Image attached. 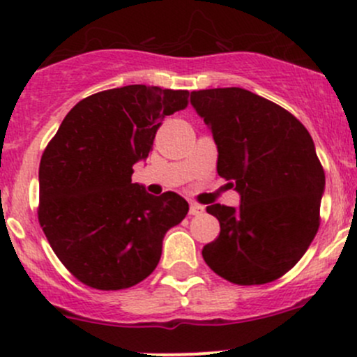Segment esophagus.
I'll return each instance as SVG.
<instances>
[{
    "mask_svg": "<svg viewBox=\"0 0 357 357\" xmlns=\"http://www.w3.org/2000/svg\"><path fill=\"white\" fill-rule=\"evenodd\" d=\"M203 206L198 205V203H190V215H199L203 213Z\"/></svg>",
    "mask_w": 357,
    "mask_h": 357,
    "instance_id": "34e87169",
    "label": "esophagus"
}]
</instances>
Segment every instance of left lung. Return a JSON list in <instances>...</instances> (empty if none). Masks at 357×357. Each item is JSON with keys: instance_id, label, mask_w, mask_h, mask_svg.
<instances>
[{"instance_id": "obj_1", "label": "left lung", "mask_w": 357, "mask_h": 357, "mask_svg": "<svg viewBox=\"0 0 357 357\" xmlns=\"http://www.w3.org/2000/svg\"><path fill=\"white\" fill-rule=\"evenodd\" d=\"M217 144V171L241 205L206 206L220 236L206 264L236 284H264L301 259L319 230L325 174L310 134L291 113L242 88L191 93Z\"/></svg>"}]
</instances>
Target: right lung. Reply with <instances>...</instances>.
<instances>
[{"instance_id":"obj_1","label":"right lung","mask_w":357,"mask_h":357,"mask_svg":"<svg viewBox=\"0 0 357 357\" xmlns=\"http://www.w3.org/2000/svg\"><path fill=\"white\" fill-rule=\"evenodd\" d=\"M185 89L130 84L81 100L62 120L38 169V222L62 264L96 289H123L155 269L162 238L186 217L178 193L132 183L164 116L186 108Z\"/></svg>"}]
</instances>
